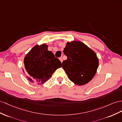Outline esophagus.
I'll list each match as a JSON object with an SVG mask.
<instances>
[{
  "instance_id": "esophagus-1",
  "label": "esophagus",
  "mask_w": 122,
  "mask_h": 122,
  "mask_svg": "<svg viewBox=\"0 0 122 122\" xmlns=\"http://www.w3.org/2000/svg\"><path fill=\"white\" fill-rule=\"evenodd\" d=\"M59 60H60V61H61V62L62 63V62H63V58H62V57H60V58H59Z\"/></svg>"
}]
</instances>
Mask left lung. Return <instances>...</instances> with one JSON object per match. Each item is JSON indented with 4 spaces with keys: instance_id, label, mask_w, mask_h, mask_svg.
I'll use <instances>...</instances> for the list:
<instances>
[{
    "instance_id": "8db88e82",
    "label": "left lung",
    "mask_w": 122,
    "mask_h": 122,
    "mask_svg": "<svg viewBox=\"0 0 122 122\" xmlns=\"http://www.w3.org/2000/svg\"><path fill=\"white\" fill-rule=\"evenodd\" d=\"M63 52L67 59L62 62V68L69 79L78 86L89 82L99 65L94 51L82 42L74 40L67 42Z\"/></svg>"
}]
</instances>
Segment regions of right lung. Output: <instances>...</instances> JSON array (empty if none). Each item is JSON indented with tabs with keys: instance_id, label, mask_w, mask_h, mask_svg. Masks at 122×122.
<instances>
[{
	"instance_id": "add662e5",
	"label": "right lung",
	"mask_w": 122,
	"mask_h": 122,
	"mask_svg": "<svg viewBox=\"0 0 122 122\" xmlns=\"http://www.w3.org/2000/svg\"><path fill=\"white\" fill-rule=\"evenodd\" d=\"M45 43L36 45L24 58L23 71L30 82L41 85L49 79L56 70L62 66L60 61L48 51Z\"/></svg>"
}]
</instances>
